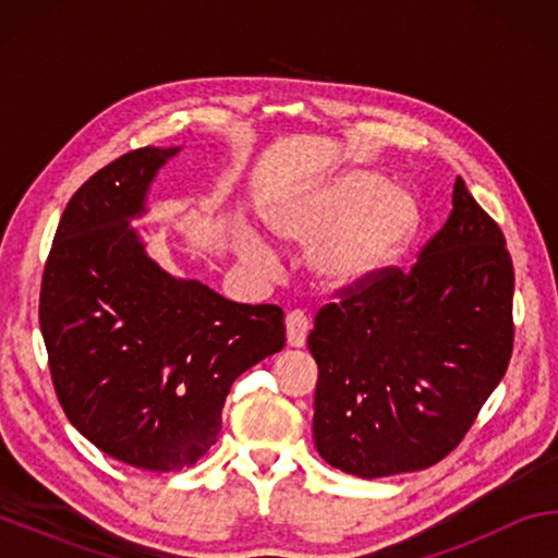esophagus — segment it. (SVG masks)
<instances>
[{
    "label": "esophagus",
    "instance_id": "1",
    "mask_svg": "<svg viewBox=\"0 0 558 558\" xmlns=\"http://www.w3.org/2000/svg\"><path fill=\"white\" fill-rule=\"evenodd\" d=\"M286 329H288V344L290 347H305L307 332H310V319L302 310H292L286 317Z\"/></svg>",
    "mask_w": 558,
    "mask_h": 558
}]
</instances>
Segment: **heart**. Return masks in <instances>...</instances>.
Instances as JSON below:
<instances>
[{
  "mask_svg": "<svg viewBox=\"0 0 558 558\" xmlns=\"http://www.w3.org/2000/svg\"><path fill=\"white\" fill-rule=\"evenodd\" d=\"M270 231L298 245H313L310 270L319 288L347 292L369 286L418 231L421 211L401 186L369 169H352L270 206ZM245 258L268 266L270 253L256 239L243 241Z\"/></svg>",
  "mask_w": 558,
  "mask_h": 558,
  "instance_id": "1",
  "label": "heart"
}]
</instances>
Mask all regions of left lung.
Segmentation results:
<instances>
[{
  "instance_id": "left-lung-1",
  "label": "left lung",
  "mask_w": 558,
  "mask_h": 558,
  "mask_svg": "<svg viewBox=\"0 0 558 558\" xmlns=\"http://www.w3.org/2000/svg\"><path fill=\"white\" fill-rule=\"evenodd\" d=\"M514 268L462 179L415 266L386 268L315 317L317 452L374 480L436 465L465 436L512 356Z\"/></svg>"
}]
</instances>
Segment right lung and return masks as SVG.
<instances>
[{
	"label": "right lung",
	"mask_w": 558,
	"mask_h": 558,
	"mask_svg": "<svg viewBox=\"0 0 558 558\" xmlns=\"http://www.w3.org/2000/svg\"><path fill=\"white\" fill-rule=\"evenodd\" d=\"M177 153L135 149L71 196L39 302L69 421L110 458L153 472L194 465L219 438L231 384L286 344L278 305H241L169 276L130 226Z\"/></svg>",
	"instance_id": "add662e5"
}]
</instances>
